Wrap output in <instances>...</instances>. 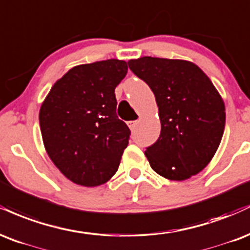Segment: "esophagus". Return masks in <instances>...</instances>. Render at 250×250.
Masks as SVG:
<instances>
[{
	"mask_svg": "<svg viewBox=\"0 0 250 250\" xmlns=\"http://www.w3.org/2000/svg\"><path fill=\"white\" fill-rule=\"evenodd\" d=\"M138 123H139V120H130V122H127L126 124H127V126L131 128V130H133V128L138 125Z\"/></svg>",
	"mask_w": 250,
	"mask_h": 250,
	"instance_id": "esophagus-1",
	"label": "esophagus"
}]
</instances>
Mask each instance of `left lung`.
<instances>
[{"label": "left lung", "instance_id": "obj_1", "mask_svg": "<svg viewBox=\"0 0 250 250\" xmlns=\"http://www.w3.org/2000/svg\"><path fill=\"white\" fill-rule=\"evenodd\" d=\"M127 64L151 87L159 108L160 136L145 151L152 169L174 181L198 174L224 136L225 103L219 91L189 61L145 56Z\"/></svg>", "mask_w": 250, "mask_h": 250}]
</instances>
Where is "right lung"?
<instances>
[{
  "label": "right lung",
  "instance_id": "1",
  "mask_svg": "<svg viewBox=\"0 0 250 250\" xmlns=\"http://www.w3.org/2000/svg\"><path fill=\"white\" fill-rule=\"evenodd\" d=\"M126 73V62L119 60L73 66L41 105L44 147L73 184L99 186L118 171L131 132L117 117L114 89Z\"/></svg>",
  "mask_w": 250,
  "mask_h": 250
}]
</instances>
